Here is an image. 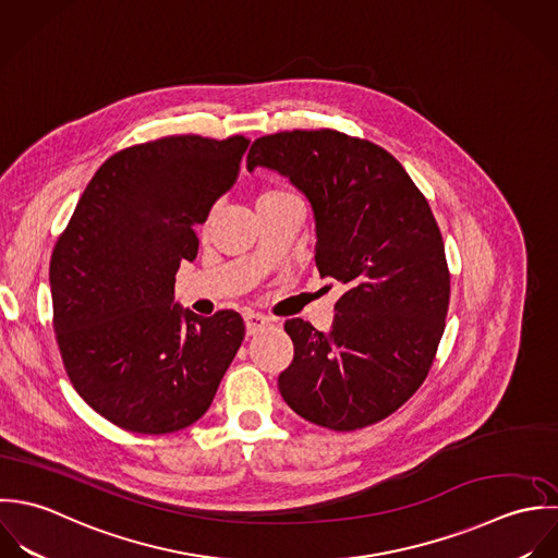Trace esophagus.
Wrapping results in <instances>:
<instances>
[{
  "instance_id": "34e87169",
  "label": "esophagus",
  "mask_w": 558,
  "mask_h": 558,
  "mask_svg": "<svg viewBox=\"0 0 558 558\" xmlns=\"http://www.w3.org/2000/svg\"><path fill=\"white\" fill-rule=\"evenodd\" d=\"M243 322H245L247 336L258 335V332H263V330L269 326V317L258 315V313H254V311H247V313L243 315Z\"/></svg>"
}]
</instances>
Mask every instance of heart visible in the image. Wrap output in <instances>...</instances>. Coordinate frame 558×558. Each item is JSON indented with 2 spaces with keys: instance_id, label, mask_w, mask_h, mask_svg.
<instances>
[{
  "instance_id": "heart-1",
  "label": "heart",
  "mask_w": 558,
  "mask_h": 558,
  "mask_svg": "<svg viewBox=\"0 0 558 558\" xmlns=\"http://www.w3.org/2000/svg\"><path fill=\"white\" fill-rule=\"evenodd\" d=\"M287 194H291V192L284 190V187H280V185H271V187L263 190V192L256 196V205L263 203V201H267V198H278V196H287Z\"/></svg>"
}]
</instances>
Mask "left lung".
<instances>
[{
    "label": "left lung",
    "mask_w": 558,
    "mask_h": 558,
    "mask_svg": "<svg viewBox=\"0 0 558 558\" xmlns=\"http://www.w3.org/2000/svg\"><path fill=\"white\" fill-rule=\"evenodd\" d=\"M278 170L315 211V263L344 284L328 335L284 324L295 355L278 388L302 418L353 432L397 412L445 335L450 274L427 198L381 146L335 129L258 137L247 170Z\"/></svg>",
    "instance_id": "8db88e82"
}]
</instances>
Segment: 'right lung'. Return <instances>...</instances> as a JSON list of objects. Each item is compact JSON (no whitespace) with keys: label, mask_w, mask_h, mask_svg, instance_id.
<instances>
[{"label":"right lung","mask_w":558,"mask_h":558,"mask_svg":"<svg viewBox=\"0 0 558 558\" xmlns=\"http://www.w3.org/2000/svg\"><path fill=\"white\" fill-rule=\"evenodd\" d=\"M250 140L168 135L112 155L82 194L51 263L53 330L77 395L116 427L161 436L211 405L245 326L174 304L196 223L232 185Z\"/></svg>","instance_id":"1"}]
</instances>
